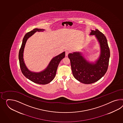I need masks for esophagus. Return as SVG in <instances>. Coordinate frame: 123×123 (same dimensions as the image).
Instances as JSON below:
<instances>
[{
  "label": "esophagus",
  "mask_w": 123,
  "mask_h": 123,
  "mask_svg": "<svg viewBox=\"0 0 123 123\" xmlns=\"http://www.w3.org/2000/svg\"><path fill=\"white\" fill-rule=\"evenodd\" d=\"M69 53V51H66V56H67Z\"/></svg>",
  "instance_id": "34e87169"
}]
</instances>
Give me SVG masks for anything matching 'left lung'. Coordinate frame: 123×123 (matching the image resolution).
<instances>
[{
    "mask_svg": "<svg viewBox=\"0 0 123 123\" xmlns=\"http://www.w3.org/2000/svg\"><path fill=\"white\" fill-rule=\"evenodd\" d=\"M90 35H95L100 46V55L96 63H90L80 52L68 54L74 77L82 83L91 84L101 79L107 71L110 52L104 34L96 29L91 30Z\"/></svg>",
    "mask_w": 123,
    "mask_h": 123,
    "instance_id": "1",
    "label": "left lung"
}]
</instances>
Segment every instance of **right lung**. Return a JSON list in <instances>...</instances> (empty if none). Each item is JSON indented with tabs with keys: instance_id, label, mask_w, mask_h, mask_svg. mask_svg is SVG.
<instances>
[{
	"instance_id": "1",
	"label": "right lung",
	"mask_w": 123,
	"mask_h": 123,
	"mask_svg": "<svg viewBox=\"0 0 123 123\" xmlns=\"http://www.w3.org/2000/svg\"><path fill=\"white\" fill-rule=\"evenodd\" d=\"M44 30V29L35 28L31 31L27 32L23 38L22 45L19 53V66L24 75L32 82L42 85L47 84L54 79L56 75L59 64L61 61L65 57V52H64L54 57L51 60L47 67L41 72H33L28 70L25 66L23 58V53L26 42L28 39L36 32H43Z\"/></svg>"
}]
</instances>
